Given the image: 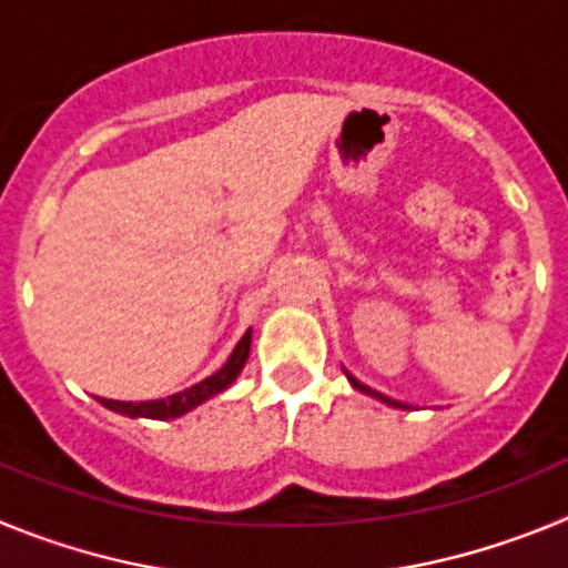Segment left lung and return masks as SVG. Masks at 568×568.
Instances as JSON below:
<instances>
[{
	"label": "left lung",
	"mask_w": 568,
	"mask_h": 568,
	"mask_svg": "<svg viewBox=\"0 0 568 568\" xmlns=\"http://www.w3.org/2000/svg\"><path fill=\"white\" fill-rule=\"evenodd\" d=\"M346 378H349V384H353V386H355V389H361V393H366V395H373V398L384 400V404L395 406V409H406V404H400V400H393V398H386V395L375 393V389H369V386H364V384H361V381H358V378H353V375H349V373H346Z\"/></svg>",
	"instance_id": "left-lung-1"
}]
</instances>
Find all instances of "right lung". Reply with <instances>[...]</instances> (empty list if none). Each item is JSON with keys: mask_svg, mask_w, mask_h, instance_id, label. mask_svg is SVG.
Segmentation results:
<instances>
[{"mask_svg": "<svg viewBox=\"0 0 568 568\" xmlns=\"http://www.w3.org/2000/svg\"><path fill=\"white\" fill-rule=\"evenodd\" d=\"M250 341H253V333L247 329V333L241 335L239 344H235V349H233V355L227 358V364H224L219 373L210 375V378L199 381V384H193L190 389H184V393H175V395H170V398H159V400H139V404H133V400L99 398V404L108 406V409H113V413H119V415H128V418H153V420L179 418V415L190 413V409H195L199 404L210 400L213 395L224 393V389H227V386L239 378L241 369H244V364H247Z\"/></svg>", "mask_w": 568, "mask_h": 568, "instance_id": "right-lung-1", "label": "right lung"}]
</instances>
